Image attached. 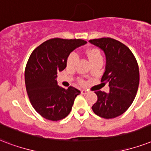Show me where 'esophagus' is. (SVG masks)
Returning a JSON list of instances; mask_svg holds the SVG:
<instances>
[{
	"mask_svg": "<svg viewBox=\"0 0 151 151\" xmlns=\"http://www.w3.org/2000/svg\"><path fill=\"white\" fill-rule=\"evenodd\" d=\"M81 94H84V95H85V94L88 93V92H87L86 90H85V89H82V90H81Z\"/></svg>",
	"mask_w": 151,
	"mask_h": 151,
	"instance_id": "1",
	"label": "esophagus"
}]
</instances>
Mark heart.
<instances>
[{"instance_id":"heart-1","label":"heart","mask_w":151,"mask_h":151,"mask_svg":"<svg viewBox=\"0 0 151 151\" xmlns=\"http://www.w3.org/2000/svg\"><path fill=\"white\" fill-rule=\"evenodd\" d=\"M86 55L88 56V60L91 62L93 61L98 60V59H102V55H101V51L97 49V48H90L86 51ZM78 57L76 53H71L70 55H69L67 58V66L69 68L74 67L78 63Z\"/></svg>"}]
</instances>
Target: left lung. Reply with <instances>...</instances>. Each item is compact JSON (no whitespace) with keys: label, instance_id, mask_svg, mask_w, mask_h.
Wrapping results in <instances>:
<instances>
[{"label":"left lung","instance_id":"obj_1","mask_svg":"<svg viewBox=\"0 0 151 151\" xmlns=\"http://www.w3.org/2000/svg\"><path fill=\"white\" fill-rule=\"evenodd\" d=\"M88 42L103 50L106 57L101 81L109 82V93L96 92L97 101L92 106L96 115L104 119L119 116L128 109L136 96L139 70L134 55L127 46L111 38Z\"/></svg>","mask_w":151,"mask_h":151}]
</instances>
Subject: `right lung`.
<instances>
[{
	"label": "right lung",
	"instance_id": "right-lung-1",
	"mask_svg": "<svg viewBox=\"0 0 151 151\" xmlns=\"http://www.w3.org/2000/svg\"><path fill=\"white\" fill-rule=\"evenodd\" d=\"M86 42L55 38L42 42L30 55L24 73L26 90L35 110L45 119L58 121L70 112L81 92L72 86L62 88L56 78L58 72L66 67L70 54Z\"/></svg>",
	"mask_w": 151,
	"mask_h": 151
}]
</instances>
